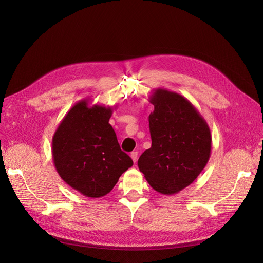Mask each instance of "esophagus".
I'll use <instances>...</instances> for the list:
<instances>
[{
    "label": "esophagus",
    "mask_w": 263,
    "mask_h": 263,
    "mask_svg": "<svg viewBox=\"0 0 263 263\" xmlns=\"http://www.w3.org/2000/svg\"><path fill=\"white\" fill-rule=\"evenodd\" d=\"M130 157H132L134 162H137V157H138L137 151H133V153H130Z\"/></svg>",
    "instance_id": "obj_1"
}]
</instances>
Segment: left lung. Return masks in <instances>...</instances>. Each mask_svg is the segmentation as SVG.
<instances>
[{"instance_id":"left-lung-1","label":"left lung","mask_w":263,"mask_h":263,"mask_svg":"<svg viewBox=\"0 0 263 263\" xmlns=\"http://www.w3.org/2000/svg\"><path fill=\"white\" fill-rule=\"evenodd\" d=\"M151 147L138 168L157 192L171 195L189 186L208 164L212 150L210 127L187 99L165 89L150 95Z\"/></svg>"}]
</instances>
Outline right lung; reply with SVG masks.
Returning <instances> with one entry per match:
<instances>
[{
  "instance_id": "1",
  "label": "right lung",
  "mask_w": 263,
  "mask_h": 263,
  "mask_svg": "<svg viewBox=\"0 0 263 263\" xmlns=\"http://www.w3.org/2000/svg\"><path fill=\"white\" fill-rule=\"evenodd\" d=\"M79 101L52 137V160L60 178L82 195L98 198L113 190L133 165L108 123L113 107Z\"/></svg>"
}]
</instances>
